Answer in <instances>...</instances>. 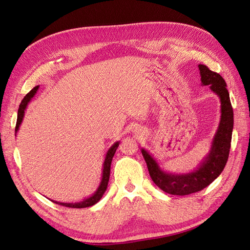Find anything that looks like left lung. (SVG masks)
<instances>
[{"mask_svg":"<svg viewBox=\"0 0 250 250\" xmlns=\"http://www.w3.org/2000/svg\"><path fill=\"white\" fill-rule=\"evenodd\" d=\"M201 84L209 85L221 102V118L214 135L209 152L200 162L198 168L188 173L174 174L164 171L155 158L146 149L142 148L148 171L153 183L162 190L172 195H188L199 192L210 185L220 175L228 162L233 128V111L229 100L226 82L219 75L210 71L207 65L199 64Z\"/></svg>","mask_w":250,"mask_h":250,"instance_id":"1","label":"left lung"}]
</instances>
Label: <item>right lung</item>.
Listing matches in <instances>:
<instances>
[{"label":"right lung","mask_w":250,"mask_h":250,"mask_svg":"<svg viewBox=\"0 0 250 250\" xmlns=\"http://www.w3.org/2000/svg\"><path fill=\"white\" fill-rule=\"evenodd\" d=\"M40 85L35 86L33 89L30 90V92L24 97V99L21 100V104H20V108L18 111V120H17V126H16V133L19 131V128L21 124V121L24 119L25 116V110L28 106V104L30 103V101L32 100V98L35 96L37 89H39ZM119 144L120 142H116L113 145L108 149V151L106 152V155H105V160L103 163V171H102V178H101V183L98 187V188L96 190V192L92 195L89 196L88 198L83 199L80 202H58V201H54L52 200L54 203L59 204V206H63L66 208H88V207H92L94 204H96L98 201H99L103 194L105 193L107 188V185H108V180H109V174H110V165H111V161H112V157L116 153V150L119 147Z\"/></svg>","instance_id":"right-lung-1"}]
</instances>
